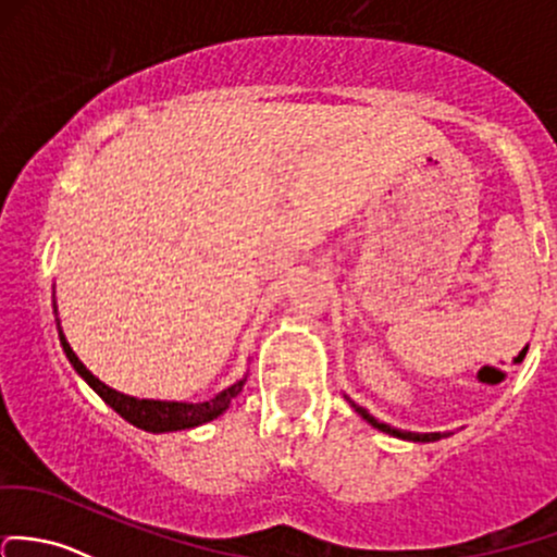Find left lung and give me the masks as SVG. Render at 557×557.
Segmentation results:
<instances>
[{"instance_id":"1","label":"left lung","mask_w":557,"mask_h":557,"mask_svg":"<svg viewBox=\"0 0 557 557\" xmlns=\"http://www.w3.org/2000/svg\"><path fill=\"white\" fill-rule=\"evenodd\" d=\"M349 400V397H347ZM352 403V400H349ZM352 408L357 413H360L362 419L368 421V424L371 426H376L379 432H386V435H392V437H400V441H411V443H435V441H441V437H448L450 432H406V430H395V426H389V424H384V421H379L376 417H371V413L366 411V408L362 406H357V403H352Z\"/></svg>"}]
</instances>
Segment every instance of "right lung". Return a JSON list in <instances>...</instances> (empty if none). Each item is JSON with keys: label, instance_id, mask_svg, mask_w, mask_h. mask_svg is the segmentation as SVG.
<instances>
[{"label": "right lung", "instance_id": "right-lung-1", "mask_svg": "<svg viewBox=\"0 0 557 557\" xmlns=\"http://www.w3.org/2000/svg\"><path fill=\"white\" fill-rule=\"evenodd\" d=\"M58 336H61V347H63V352H66L69 362L74 366V371H77L79 376L92 386V392H96V395L101 397L107 406L114 408L122 419L131 421L133 426H138V430H146V432L191 430V426H200V424H205V421L219 419L221 413L230 408V403L234 400V397L243 392V384H245V379H239V382H234L232 386H226L224 392H219V395L210 397V400H202V403L138 400V397L122 395V392L111 389V386L103 384L101 379H96L90 371H87L85 362H82L79 357L74 355V349L69 347L66 336H63V331H61V320H58Z\"/></svg>", "mask_w": 557, "mask_h": 557}]
</instances>
